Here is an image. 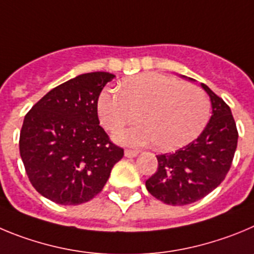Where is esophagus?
I'll return each instance as SVG.
<instances>
[{
    "instance_id": "obj_1",
    "label": "esophagus",
    "mask_w": 254,
    "mask_h": 254,
    "mask_svg": "<svg viewBox=\"0 0 254 254\" xmlns=\"http://www.w3.org/2000/svg\"><path fill=\"white\" fill-rule=\"evenodd\" d=\"M136 154H138V150L125 149V157H127V158H132V157H135Z\"/></svg>"
}]
</instances>
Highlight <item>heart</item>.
Here are the masks:
<instances>
[{
  "label": "heart",
  "instance_id": "obj_1",
  "mask_svg": "<svg viewBox=\"0 0 254 254\" xmlns=\"http://www.w3.org/2000/svg\"><path fill=\"white\" fill-rule=\"evenodd\" d=\"M140 123L116 132L115 139L129 145L154 143L173 150L191 143L210 116V100L202 88L158 73L127 79L122 90H104L97 99L102 127L115 131L134 120Z\"/></svg>",
  "mask_w": 254,
  "mask_h": 254
}]
</instances>
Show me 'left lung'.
I'll return each mask as SVG.
<instances>
[{
  "label": "left lung",
  "instance_id": "1",
  "mask_svg": "<svg viewBox=\"0 0 254 254\" xmlns=\"http://www.w3.org/2000/svg\"><path fill=\"white\" fill-rule=\"evenodd\" d=\"M212 105L210 122L192 143L158 154V168L145 181L148 192L168 205H187L205 197L221 184L232 166L238 130L230 107L206 84Z\"/></svg>",
  "mask_w": 254,
  "mask_h": 254
}]
</instances>
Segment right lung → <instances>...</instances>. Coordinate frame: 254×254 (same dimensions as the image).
I'll list each match as a JSON object with an SVG mask.
<instances>
[{
	"label": "right lung",
	"mask_w": 254,
	"mask_h": 254,
	"mask_svg": "<svg viewBox=\"0 0 254 254\" xmlns=\"http://www.w3.org/2000/svg\"><path fill=\"white\" fill-rule=\"evenodd\" d=\"M114 74L84 73L59 84L25 115L20 155L34 189L61 205H79L101 192L124 149L110 140L97 99Z\"/></svg>",
	"instance_id": "right-lung-1"
}]
</instances>
